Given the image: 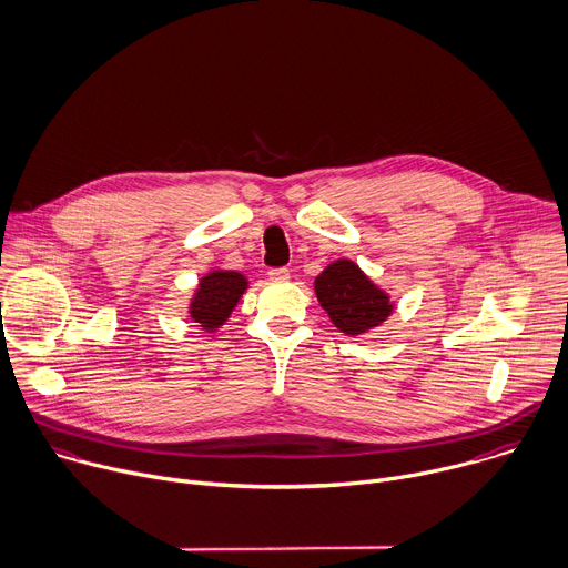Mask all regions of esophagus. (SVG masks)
<instances>
[{
    "label": "esophagus",
    "mask_w": 568,
    "mask_h": 568,
    "mask_svg": "<svg viewBox=\"0 0 568 568\" xmlns=\"http://www.w3.org/2000/svg\"><path fill=\"white\" fill-rule=\"evenodd\" d=\"M268 277H271L273 282H288L291 273H288V268H271V271H268Z\"/></svg>",
    "instance_id": "34e87169"
}]
</instances>
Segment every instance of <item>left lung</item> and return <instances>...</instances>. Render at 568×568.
Wrapping results in <instances>:
<instances>
[{"label": "left lung", "instance_id": "1", "mask_svg": "<svg viewBox=\"0 0 568 568\" xmlns=\"http://www.w3.org/2000/svg\"><path fill=\"white\" fill-rule=\"evenodd\" d=\"M315 295L331 322L345 335H363L381 326L394 311L389 295L352 260L328 264L315 277Z\"/></svg>", "mask_w": 568, "mask_h": 568}]
</instances>
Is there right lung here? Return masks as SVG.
Returning <instances> with one entry per match:
<instances>
[{
	"mask_svg": "<svg viewBox=\"0 0 568 568\" xmlns=\"http://www.w3.org/2000/svg\"><path fill=\"white\" fill-rule=\"evenodd\" d=\"M246 288L248 280L242 273L214 268L201 277L187 313L201 328L216 331L231 317Z\"/></svg>",
	"mask_w": 568,
	"mask_h": 568,
	"instance_id": "obj_1",
	"label": "right lung"
}]
</instances>
